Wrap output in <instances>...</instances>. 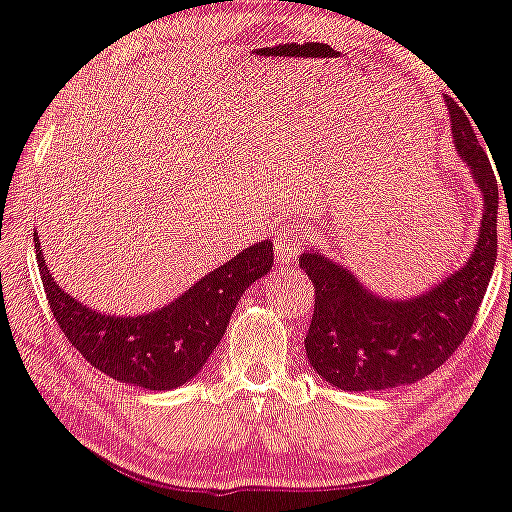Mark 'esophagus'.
I'll use <instances>...</instances> for the list:
<instances>
[{
    "mask_svg": "<svg viewBox=\"0 0 512 512\" xmlns=\"http://www.w3.org/2000/svg\"><path fill=\"white\" fill-rule=\"evenodd\" d=\"M302 235L295 231V228H281L274 238V256H277L279 265H288L295 261V256L300 254L302 249Z\"/></svg>",
    "mask_w": 512,
    "mask_h": 512,
    "instance_id": "1",
    "label": "esophagus"
}]
</instances>
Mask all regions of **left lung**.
I'll use <instances>...</instances> for the list:
<instances>
[{"label": "left lung", "mask_w": 512, "mask_h": 512, "mask_svg": "<svg viewBox=\"0 0 512 512\" xmlns=\"http://www.w3.org/2000/svg\"><path fill=\"white\" fill-rule=\"evenodd\" d=\"M455 150L483 196L476 247L462 268L416 298H383L344 265L307 249L300 268L316 288L305 339L309 365L332 388L367 392L411 385L439 369L469 335L496 261L499 184L466 110L446 99Z\"/></svg>", "instance_id": "8db88e82"}]
</instances>
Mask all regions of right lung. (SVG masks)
Returning <instances> with one entry per match:
<instances>
[{
	"label": "right lung",
	"mask_w": 512,
	"mask_h": 512,
	"mask_svg": "<svg viewBox=\"0 0 512 512\" xmlns=\"http://www.w3.org/2000/svg\"><path fill=\"white\" fill-rule=\"evenodd\" d=\"M36 261L46 298L71 346L110 379L145 390H173L201 372L224 337L242 293L272 270V242L261 240L205 274L170 305L150 314H101L78 302L50 274L39 233Z\"/></svg>",
	"instance_id": "obj_1"
}]
</instances>
